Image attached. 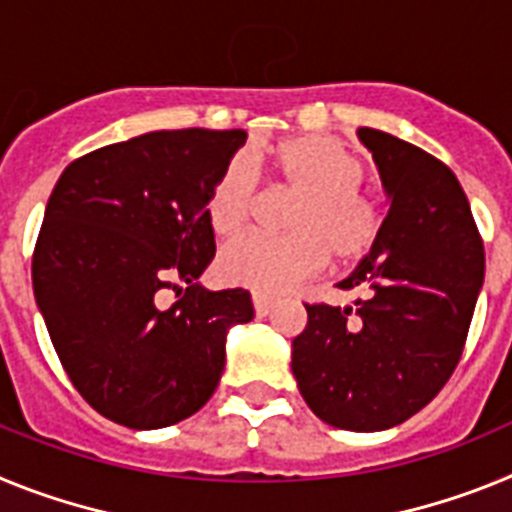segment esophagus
Here are the masks:
<instances>
[{
  "label": "esophagus",
  "mask_w": 512,
  "mask_h": 512,
  "mask_svg": "<svg viewBox=\"0 0 512 512\" xmlns=\"http://www.w3.org/2000/svg\"><path fill=\"white\" fill-rule=\"evenodd\" d=\"M253 310H256L259 318H266V315H271V310H274V300L256 292V295H253Z\"/></svg>",
  "instance_id": "34e87169"
}]
</instances>
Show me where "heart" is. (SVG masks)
<instances>
[{"label": "heart", "mask_w": 512, "mask_h": 512, "mask_svg": "<svg viewBox=\"0 0 512 512\" xmlns=\"http://www.w3.org/2000/svg\"><path fill=\"white\" fill-rule=\"evenodd\" d=\"M297 194L282 238L248 233L225 243L217 271L230 284L256 292H287L315 277L328 251L341 264H354L377 246L382 210L361 192L364 164L346 143L330 135H297L274 146L251 148L230 158L207 194L212 230L230 235L251 220L256 174Z\"/></svg>", "instance_id": "obj_1"}]
</instances>
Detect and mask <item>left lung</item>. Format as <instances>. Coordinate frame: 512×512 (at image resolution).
<instances>
[{"label": "left lung", "instance_id": "8db88e82", "mask_svg": "<svg viewBox=\"0 0 512 512\" xmlns=\"http://www.w3.org/2000/svg\"><path fill=\"white\" fill-rule=\"evenodd\" d=\"M359 140L390 212L377 246L338 284L364 289V300L305 305L292 374L323 423L372 433L413 418L454 374L485 282V248L449 166L382 130L359 128Z\"/></svg>", "mask_w": 512, "mask_h": 512}]
</instances>
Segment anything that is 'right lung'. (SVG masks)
Wrapping results in <instances>:
<instances>
[{
    "mask_svg": "<svg viewBox=\"0 0 512 512\" xmlns=\"http://www.w3.org/2000/svg\"><path fill=\"white\" fill-rule=\"evenodd\" d=\"M246 130H156L66 166L45 205L33 292L79 395L135 431L189 418L217 390L246 289L197 279L215 256L207 194ZM166 288L177 302L160 305Z\"/></svg>",
    "mask_w": 512,
    "mask_h": 512,
    "instance_id": "1",
    "label": "right lung"
}]
</instances>
